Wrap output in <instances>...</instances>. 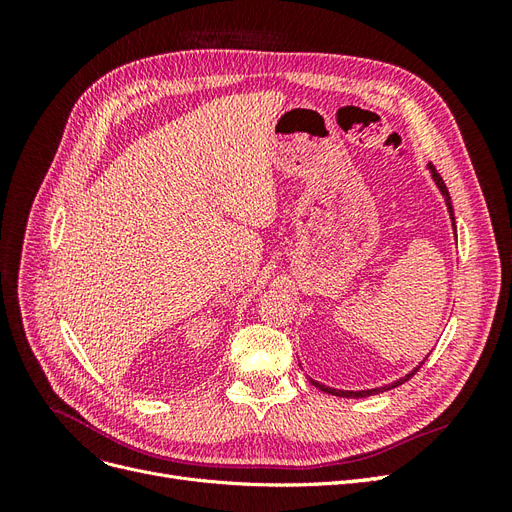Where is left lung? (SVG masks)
I'll list each match as a JSON object with an SVG mask.
<instances>
[{
  "instance_id": "obj_1",
  "label": "left lung",
  "mask_w": 512,
  "mask_h": 512,
  "mask_svg": "<svg viewBox=\"0 0 512 512\" xmlns=\"http://www.w3.org/2000/svg\"><path fill=\"white\" fill-rule=\"evenodd\" d=\"M427 170H429V175H431V179H433V183H436V188L440 190V194H442V198H444V205H446V211H448V215H451V224H453V232H455V239H457V226H455V213H453V203H451V194H448V188H446V183L442 181V177L438 175V170L433 168L431 164H427ZM425 361H421L418 363L410 374H406L404 378H399V380H395V382H391V384H384V386H376V389H363V391H344V389H333V386H324V384H320L318 380H312V378H307L309 382H312L316 389H320V391H324V393H329V395H335V397H348V399H363V397H371V395H378V393H384V391H391V389H395V386H399V384H404L406 380H410L416 371H418V367H421Z\"/></svg>"
}]
</instances>
